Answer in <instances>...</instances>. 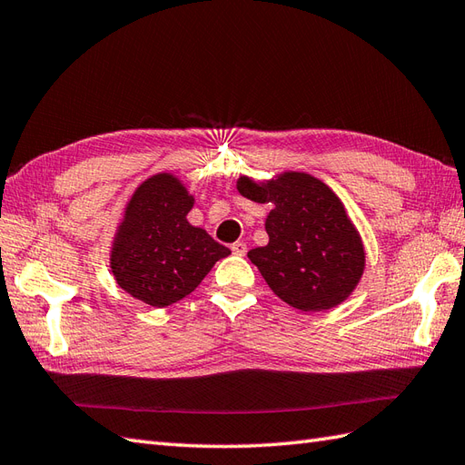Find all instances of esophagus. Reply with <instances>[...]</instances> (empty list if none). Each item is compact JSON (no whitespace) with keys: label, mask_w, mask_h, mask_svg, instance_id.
Listing matches in <instances>:
<instances>
[{"label":"esophagus","mask_w":465,"mask_h":465,"mask_svg":"<svg viewBox=\"0 0 465 465\" xmlns=\"http://www.w3.org/2000/svg\"><path fill=\"white\" fill-rule=\"evenodd\" d=\"M232 252H233L235 255H245V252H247V245H245L243 242H235V243L232 245Z\"/></svg>","instance_id":"34e87169"}]
</instances>
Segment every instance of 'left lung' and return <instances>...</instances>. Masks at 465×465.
Instances as JSON below:
<instances>
[{
    "instance_id": "1",
    "label": "left lung",
    "mask_w": 465,
    "mask_h": 465,
    "mask_svg": "<svg viewBox=\"0 0 465 465\" xmlns=\"http://www.w3.org/2000/svg\"><path fill=\"white\" fill-rule=\"evenodd\" d=\"M237 190L252 202L273 203L265 220L269 243L247 257L279 299L312 312L352 293L364 272V247L327 183L305 172H283L267 182L242 176Z\"/></svg>"
}]
</instances>
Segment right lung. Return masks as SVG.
Masks as SVG:
<instances>
[{
  "label": "right lung",
  "mask_w": 465,
  "mask_h": 465,
  "mask_svg": "<svg viewBox=\"0 0 465 465\" xmlns=\"http://www.w3.org/2000/svg\"><path fill=\"white\" fill-rule=\"evenodd\" d=\"M193 198L172 174L140 183L124 210L111 252V269L128 295L168 307L190 295L230 250L186 220Z\"/></svg>",
  "instance_id": "right-lung-1"
}]
</instances>
